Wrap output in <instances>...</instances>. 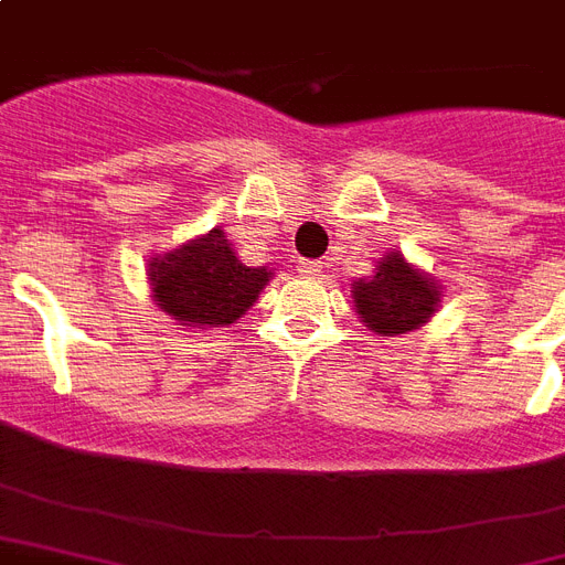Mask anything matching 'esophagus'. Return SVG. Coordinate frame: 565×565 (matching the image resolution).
I'll return each instance as SVG.
<instances>
[{
  "mask_svg": "<svg viewBox=\"0 0 565 565\" xmlns=\"http://www.w3.org/2000/svg\"><path fill=\"white\" fill-rule=\"evenodd\" d=\"M299 273L305 275V278H317V275L322 273V260H301Z\"/></svg>",
  "mask_w": 565,
  "mask_h": 565,
  "instance_id": "34e87169",
  "label": "esophagus"
}]
</instances>
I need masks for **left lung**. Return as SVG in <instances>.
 <instances>
[{
    "label": "left lung",
    "instance_id": "8db88e82",
    "mask_svg": "<svg viewBox=\"0 0 565 565\" xmlns=\"http://www.w3.org/2000/svg\"><path fill=\"white\" fill-rule=\"evenodd\" d=\"M439 299L443 287L395 248L377 257L375 273L352 284L354 313L377 337H402L422 328L437 313Z\"/></svg>",
    "mask_w": 565,
    "mask_h": 565
}]
</instances>
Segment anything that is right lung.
<instances>
[{"label": "right lung", "mask_w": 565, "mask_h": 565, "mask_svg": "<svg viewBox=\"0 0 565 565\" xmlns=\"http://www.w3.org/2000/svg\"><path fill=\"white\" fill-rule=\"evenodd\" d=\"M152 301L188 328H228L246 313L269 281L275 269L246 266L222 228L188 239L172 252L149 260Z\"/></svg>", "instance_id": "right-lung-1"}]
</instances>
